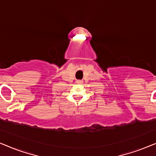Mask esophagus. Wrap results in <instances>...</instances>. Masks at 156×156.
<instances>
[{"label":"esophagus","mask_w":156,"mask_h":156,"mask_svg":"<svg viewBox=\"0 0 156 156\" xmlns=\"http://www.w3.org/2000/svg\"><path fill=\"white\" fill-rule=\"evenodd\" d=\"M76 82V84H82V83H83V81H82V80H77Z\"/></svg>","instance_id":"esophagus-1"}]
</instances>
